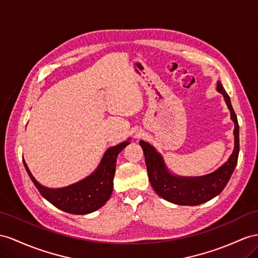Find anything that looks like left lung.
<instances>
[{"label":"left lung","instance_id":"1","mask_svg":"<svg viewBox=\"0 0 258 258\" xmlns=\"http://www.w3.org/2000/svg\"><path fill=\"white\" fill-rule=\"evenodd\" d=\"M217 91L223 96L230 110L231 120L234 123V148L229 159L214 172L201 176L177 175L169 170L163 157L160 153H158L153 145L144 141L140 142L144 150L151 186L158 195L170 203L184 205V206H196L213 200L226 187L236 167L240 151L239 123L231 104L230 97L219 81L217 83Z\"/></svg>","mask_w":258,"mask_h":258}]
</instances>
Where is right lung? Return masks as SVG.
I'll use <instances>...</instances> for the list:
<instances>
[{"label":"right lung","mask_w":258,"mask_h":258,"mask_svg":"<svg viewBox=\"0 0 258 258\" xmlns=\"http://www.w3.org/2000/svg\"><path fill=\"white\" fill-rule=\"evenodd\" d=\"M131 138L105 150L96 170L69 186L51 188L39 183L23 159L26 171L40 194L53 206L73 215H86L101 208L113 190V179L118 154L127 146Z\"/></svg>","instance_id":"right-lung-1"}]
</instances>
